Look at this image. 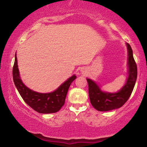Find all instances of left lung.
I'll use <instances>...</instances> for the list:
<instances>
[{
  "instance_id": "8db88e82",
  "label": "left lung",
  "mask_w": 147,
  "mask_h": 147,
  "mask_svg": "<svg viewBox=\"0 0 147 147\" xmlns=\"http://www.w3.org/2000/svg\"><path fill=\"white\" fill-rule=\"evenodd\" d=\"M128 76L125 85L116 93H108L101 91L94 81L87 79L89 97L92 105L98 111H109L122 107L131 95L137 78V66L133 57L132 49L128 43Z\"/></svg>"
}]
</instances>
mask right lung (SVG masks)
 <instances>
[{"label": "right lung", "instance_id": "1", "mask_svg": "<svg viewBox=\"0 0 147 147\" xmlns=\"http://www.w3.org/2000/svg\"><path fill=\"white\" fill-rule=\"evenodd\" d=\"M13 78L16 88L27 105L39 113L49 114L58 112L64 105L68 89L76 76H72L53 92L43 94L34 92L22 82L19 76L17 59L15 55L13 67Z\"/></svg>", "mask_w": 147, "mask_h": 147}]
</instances>
